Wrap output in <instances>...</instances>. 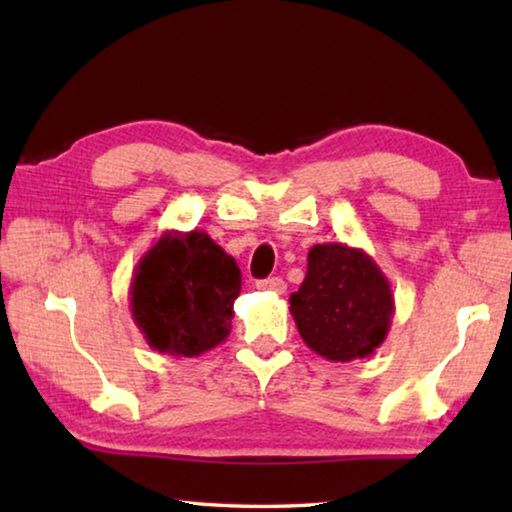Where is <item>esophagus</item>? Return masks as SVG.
I'll use <instances>...</instances> for the list:
<instances>
[{"label": "esophagus", "mask_w": 512, "mask_h": 512, "mask_svg": "<svg viewBox=\"0 0 512 512\" xmlns=\"http://www.w3.org/2000/svg\"><path fill=\"white\" fill-rule=\"evenodd\" d=\"M259 291H273V293H284L287 291V284H284L282 277H266V280L257 282Z\"/></svg>", "instance_id": "34e87169"}]
</instances>
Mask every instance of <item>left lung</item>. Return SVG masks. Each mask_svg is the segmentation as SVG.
Here are the masks:
<instances>
[{
	"label": "left lung",
	"mask_w": 512,
	"mask_h": 512,
	"mask_svg": "<svg viewBox=\"0 0 512 512\" xmlns=\"http://www.w3.org/2000/svg\"><path fill=\"white\" fill-rule=\"evenodd\" d=\"M289 305L307 348L341 363L370 357L386 341L395 314L384 271L366 250L341 241L309 250L307 275Z\"/></svg>",
	"instance_id": "left-lung-1"
}]
</instances>
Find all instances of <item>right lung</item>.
<instances>
[{"label":"right lung","mask_w":512,"mask_h":512,"mask_svg":"<svg viewBox=\"0 0 512 512\" xmlns=\"http://www.w3.org/2000/svg\"><path fill=\"white\" fill-rule=\"evenodd\" d=\"M241 271L203 230H167L137 262L131 314L149 348L198 357L228 339Z\"/></svg>","instance_id":"1"}]
</instances>
